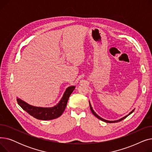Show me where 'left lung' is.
I'll return each instance as SVG.
<instances>
[{
    "label": "left lung",
    "mask_w": 152,
    "mask_h": 152,
    "mask_svg": "<svg viewBox=\"0 0 152 152\" xmlns=\"http://www.w3.org/2000/svg\"><path fill=\"white\" fill-rule=\"evenodd\" d=\"M89 105H90V108H91V111H92V113H93V115H94L95 116H96L97 118H99V119H100V120H102V121H104V122H105V123H117V122H119V121H121L123 120V119H125L126 118H127V116H128L129 115H131V114L133 112V111H134V110H133L132 111H131V112L129 113V115H127L125 116L124 117H123V118H121V119H118V120H116V121H108V120H106V119H104L102 118L101 117H100L99 115H97L96 113H95V112L93 110V109H92V106H91V105L90 102H89Z\"/></svg>",
    "instance_id": "8db88e82"
}]
</instances>
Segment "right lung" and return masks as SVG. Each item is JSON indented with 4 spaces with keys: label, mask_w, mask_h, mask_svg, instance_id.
Listing matches in <instances>:
<instances>
[{
    "label": "right lung",
    "mask_w": 152,
    "mask_h": 152,
    "mask_svg": "<svg viewBox=\"0 0 152 152\" xmlns=\"http://www.w3.org/2000/svg\"><path fill=\"white\" fill-rule=\"evenodd\" d=\"M75 89V86L68 87L66 89L61 100L57 105L50 108H43L34 107L27 103L17 99L18 104L28 113L34 118L41 120H51L60 116L65 110L68 99L71 93Z\"/></svg>",
    "instance_id": "add662e5"
}]
</instances>
